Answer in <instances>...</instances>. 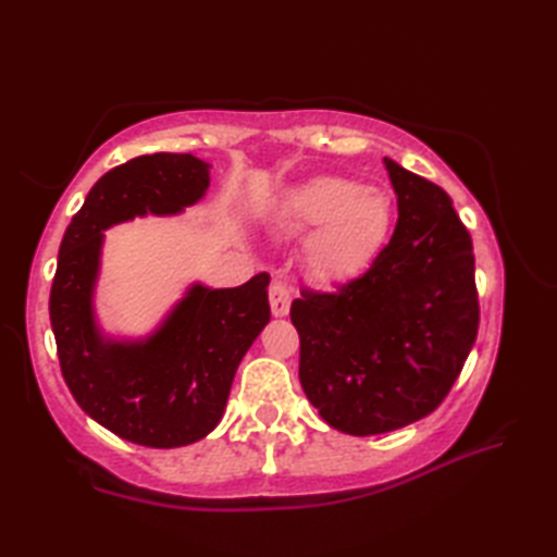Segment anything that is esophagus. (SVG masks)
<instances>
[{
    "instance_id": "34e87169",
    "label": "esophagus",
    "mask_w": 557,
    "mask_h": 557,
    "mask_svg": "<svg viewBox=\"0 0 557 557\" xmlns=\"http://www.w3.org/2000/svg\"><path fill=\"white\" fill-rule=\"evenodd\" d=\"M289 304H292V287L287 285V280L275 277L270 282V311L272 315H287L289 313Z\"/></svg>"
}]
</instances>
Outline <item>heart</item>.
<instances>
[{
	"instance_id": "obj_1",
	"label": "heart",
	"mask_w": 557,
	"mask_h": 557,
	"mask_svg": "<svg viewBox=\"0 0 557 557\" xmlns=\"http://www.w3.org/2000/svg\"><path fill=\"white\" fill-rule=\"evenodd\" d=\"M389 218L383 191L347 176H315L289 188L275 208L282 230L311 232L306 260L323 280H345L369 265L385 244Z\"/></svg>"
}]
</instances>
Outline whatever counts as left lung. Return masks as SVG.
I'll use <instances>...</instances> for the list:
<instances>
[{"label": "left lung", "instance_id": "8db88e82", "mask_svg": "<svg viewBox=\"0 0 557 557\" xmlns=\"http://www.w3.org/2000/svg\"><path fill=\"white\" fill-rule=\"evenodd\" d=\"M397 227L361 277L292 301L299 381L333 429L397 431L447 397L479 330L474 248L441 186L395 160Z\"/></svg>", "mask_w": 557, "mask_h": 557}]
</instances>
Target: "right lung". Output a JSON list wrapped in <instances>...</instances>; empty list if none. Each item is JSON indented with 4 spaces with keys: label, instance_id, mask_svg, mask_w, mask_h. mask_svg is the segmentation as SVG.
<instances>
[{
    "label": "right lung",
    "instance_id": "obj_1",
    "mask_svg": "<svg viewBox=\"0 0 557 557\" xmlns=\"http://www.w3.org/2000/svg\"><path fill=\"white\" fill-rule=\"evenodd\" d=\"M210 186V164L180 152L128 160L100 176L59 246L50 321L59 366L78 407L146 447L206 437L227 407L234 373L270 321L268 272L242 287L191 285L156 333L114 339L92 309L104 230L144 215H180Z\"/></svg>",
    "mask_w": 557,
    "mask_h": 557
}]
</instances>
